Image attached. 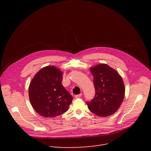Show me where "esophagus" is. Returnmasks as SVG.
I'll return each mask as SVG.
<instances>
[{
	"instance_id": "obj_1",
	"label": "esophagus",
	"mask_w": 151,
	"mask_h": 151,
	"mask_svg": "<svg viewBox=\"0 0 151 151\" xmlns=\"http://www.w3.org/2000/svg\"><path fill=\"white\" fill-rule=\"evenodd\" d=\"M81 96H82L81 93H80V94H78V95H76V96H75V99H79V98H80L81 97Z\"/></svg>"
}]
</instances>
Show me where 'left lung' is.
Instances as JSON below:
<instances>
[{
  "mask_svg": "<svg viewBox=\"0 0 151 151\" xmlns=\"http://www.w3.org/2000/svg\"><path fill=\"white\" fill-rule=\"evenodd\" d=\"M91 72L93 76L96 94L91 101H86L89 109L99 116L113 114L124 98L125 86L121 76L104 63L91 67Z\"/></svg>",
  "mask_w": 151,
  "mask_h": 151,
  "instance_id": "obj_1",
  "label": "left lung"
}]
</instances>
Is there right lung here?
Listing matches in <instances>:
<instances>
[{"instance_id": "obj_1", "label": "right lung", "mask_w": 151, "mask_h": 151, "mask_svg": "<svg viewBox=\"0 0 151 151\" xmlns=\"http://www.w3.org/2000/svg\"><path fill=\"white\" fill-rule=\"evenodd\" d=\"M62 72L47 66L34 76L29 85V96L35 111L45 117H56L68 110L73 97L62 84Z\"/></svg>"}]
</instances>
